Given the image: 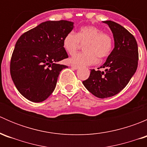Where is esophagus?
I'll return each instance as SVG.
<instances>
[{
    "mask_svg": "<svg viewBox=\"0 0 147 147\" xmlns=\"http://www.w3.org/2000/svg\"><path fill=\"white\" fill-rule=\"evenodd\" d=\"M71 67H72V68H73V69H78V68H79V66H78V65H71Z\"/></svg>",
    "mask_w": 147,
    "mask_h": 147,
    "instance_id": "1",
    "label": "esophagus"
}]
</instances>
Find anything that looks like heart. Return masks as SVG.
<instances>
[{
  "label": "heart",
  "instance_id": "1",
  "mask_svg": "<svg viewBox=\"0 0 147 147\" xmlns=\"http://www.w3.org/2000/svg\"><path fill=\"white\" fill-rule=\"evenodd\" d=\"M84 53H78L70 59V62L78 65L95 64L99 58H104L111 53L113 39L109 34L92 26H84L78 32H69L65 36L63 45L67 53L74 55L81 44H84Z\"/></svg>",
  "mask_w": 147,
  "mask_h": 147
}]
</instances>
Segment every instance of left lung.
Listing matches in <instances>:
<instances>
[{
  "instance_id": "8db88e82",
  "label": "left lung",
  "mask_w": 147,
  "mask_h": 147,
  "mask_svg": "<svg viewBox=\"0 0 147 147\" xmlns=\"http://www.w3.org/2000/svg\"><path fill=\"white\" fill-rule=\"evenodd\" d=\"M113 33L115 47L100 68L91 69L88 79L82 83L90 92L98 98H107L118 94L127 86L137 69L139 53L135 38L121 25L103 21Z\"/></svg>"
}]
</instances>
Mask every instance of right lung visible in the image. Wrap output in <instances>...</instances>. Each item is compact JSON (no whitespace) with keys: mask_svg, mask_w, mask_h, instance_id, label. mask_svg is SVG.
Here are the masks:
<instances>
[{"mask_svg":"<svg viewBox=\"0 0 147 147\" xmlns=\"http://www.w3.org/2000/svg\"><path fill=\"white\" fill-rule=\"evenodd\" d=\"M73 24L63 20L43 22L17 40L10 60V75L27 100L42 102L54 91L60 72L67 67L57 63L68 57L63 41Z\"/></svg>","mask_w":147,"mask_h":147,"instance_id":"1","label":"right lung"}]
</instances>
